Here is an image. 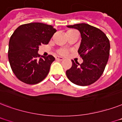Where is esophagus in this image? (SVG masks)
Wrapping results in <instances>:
<instances>
[{
  "label": "esophagus",
  "instance_id": "esophagus-1",
  "mask_svg": "<svg viewBox=\"0 0 122 122\" xmlns=\"http://www.w3.org/2000/svg\"><path fill=\"white\" fill-rule=\"evenodd\" d=\"M55 58H56V60H63L64 59V58H63V57H61V56H56Z\"/></svg>",
  "mask_w": 122,
  "mask_h": 122
}]
</instances>
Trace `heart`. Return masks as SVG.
<instances>
[{
	"mask_svg": "<svg viewBox=\"0 0 122 122\" xmlns=\"http://www.w3.org/2000/svg\"><path fill=\"white\" fill-rule=\"evenodd\" d=\"M72 30H69L68 32H71V31ZM58 53L62 55H66L67 53V50H65V49H60V50H58Z\"/></svg>",
	"mask_w": 122,
	"mask_h": 122,
	"instance_id": "obj_1",
	"label": "heart"
}]
</instances>
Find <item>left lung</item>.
Here are the masks:
<instances>
[{"label": "left lung", "mask_w": 122, "mask_h": 122, "mask_svg": "<svg viewBox=\"0 0 122 122\" xmlns=\"http://www.w3.org/2000/svg\"><path fill=\"white\" fill-rule=\"evenodd\" d=\"M67 27L80 31L81 42L78 51L83 62L80 64L72 60V67L66 71V75L77 85H90L95 83L104 71L109 58V41L102 31L86 23Z\"/></svg>", "instance_id": "1"}]
</instances>
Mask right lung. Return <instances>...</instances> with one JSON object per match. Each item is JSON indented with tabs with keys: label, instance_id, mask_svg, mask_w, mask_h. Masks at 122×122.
I'll use <instances>...</instances> for the list:
<instances>
[{
	"label": "right lung",
	"instance_id": "add662e5",
	"mask_svg": "<svg viewBox=\"0 0 122 122\" xmlns=\"http://www.w3.org/2000/svg\"><path fill=\"white\" fill-rule=\"evenodd\" d=\"M56 31L52 25L30 23L20 25L13 32L8 58L13 73L21 81L34 85L48 75L55 57L51 55L40 57L39 46L48 44Z\"/></svg>",
	"mask_w": 122,
	"mask_h": 122
}]
</instances>
